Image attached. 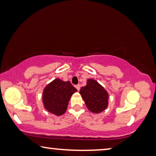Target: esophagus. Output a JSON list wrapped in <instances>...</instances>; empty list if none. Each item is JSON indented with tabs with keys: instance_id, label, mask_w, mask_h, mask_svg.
I'll list each match as a JSON object with an SVG mask.
<instances>
[{
	"instance_id": "34e87169",
	"label": "esophagus",
	"mask_w": 156,
	"mask_h": 156,
	"mask_svg": "<svg viewBox=\"0 0 156 156\" xmlns=\"http://www.w3.org/2000/svg\"><path fill=\"white\" fill-rule=\"evenodd\" d=\"M75 87L78 91H80V84H77V85H76Z\"/></svg>"
}]
</instances>
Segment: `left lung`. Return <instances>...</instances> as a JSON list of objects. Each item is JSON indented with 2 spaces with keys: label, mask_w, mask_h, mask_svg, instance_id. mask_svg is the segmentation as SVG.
Wrapping results in <instances>:
<instances>
[{
  "label": "left lung",
  "mask_w": 156,
  "mask_h": 156,
  "mask_svg": "<svg viewBox=\"0 0 156 156\" xmlns=\"http://www.w3.org/2000/svg\"><path fill=\"white\" fill-rule=\"evenodd\" d=\"M80 93L91 112L100 113L108 108V92L94 80H88L87 85L81 88Z\"/></svg>",
  "instance_id": "obj_1"
}]
</instances>
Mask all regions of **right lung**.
<instances>
[{"label":"right lung","mask_w":156,"mask_h":156,"mask_svg":"<svg viewBox=\"0 0 156 156\" xmlns=\"http://www.w3.org/2000/svg\"><path fill=\"white\" fill-rule=\"evenodd\" d=\"M76 89L70 82L56 79L48 84L43 92L44 108L49 112L58 116L63 115L67 108L69 101Z\"/></svg>","instance_id":"add662e5"}]
</instances>
